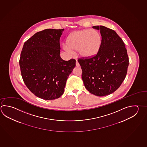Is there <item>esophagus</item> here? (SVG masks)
<instances>
[{
	"label": "esophagus",
	"mask_w": 147,
	"mask_h": 147,
	"mask_svg": "<svg viewBox=\"0 0 147 147\" xmlns=\"http://www.w3.org/2000/svg\"><path fill=\"white\" fill-rule=\"evenodd\" d=\"M76 66L77 67H79L80 66V65L79 63L78 62V61H76Z\"/></svg>",
	"instance_id": "1"
}]
</instances>
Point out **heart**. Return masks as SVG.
Wrapping results in <instances>:
<instances>
[{"label": "heart", "instance_id": "b5f03b06", "mask_svg": "<svg viewBox=\"0 0 147 147\" xmlns=\"http://www.w3.org/2000/svg\"><path fill=\"white\" fill-rule=\"evenodd\" d=\"M102 37L96 30L84 29L73 32L66 39L64 48L69 52L78 51L84 59H92L98 54L102 45Z\"/></svg>", "mask_w": 147, "mask_h": 147}]
</instances>
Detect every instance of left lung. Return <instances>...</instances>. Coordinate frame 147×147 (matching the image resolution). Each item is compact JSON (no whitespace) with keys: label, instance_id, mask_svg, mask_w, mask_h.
<instances>
[{"label":"left lung","instance_id":"1","mask_svg":"<svg viewBox=\"0 0 147 147\" xmlns=\"http://www.w3.org/2000/svg\"><path fill=\"white\" fill-rule=\"evenodd\" d=\"M92 28L100 30L102 35L100 51L92 58L79 59L78 62L86 89L101 97L119 88L127 74L129 60L124 42L115 31L102 25Z\"/></svg>","mask_w":147,"mask_h":147}]
</instances>
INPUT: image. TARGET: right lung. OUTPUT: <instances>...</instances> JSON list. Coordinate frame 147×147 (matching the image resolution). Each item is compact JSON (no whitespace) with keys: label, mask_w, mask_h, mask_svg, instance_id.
Masks as SVG:
<instances>
[{"label":"right lung","mask_w":147,"mask_h":147,"mask_svg":"<svg viewBox=\"0 0 147 147\" xmlns=\"http://www.w3.org/2000/svg\"><path fill=\"white\" fill-rule=\"evenodd\" d=\"M64 29H46L36 33L24 44L19 64L26 86L44 100L58 99L63 94L67 78L76 61L61 59L60 38Z\"/></svg>","instance_id":"1"}]
</instances>
